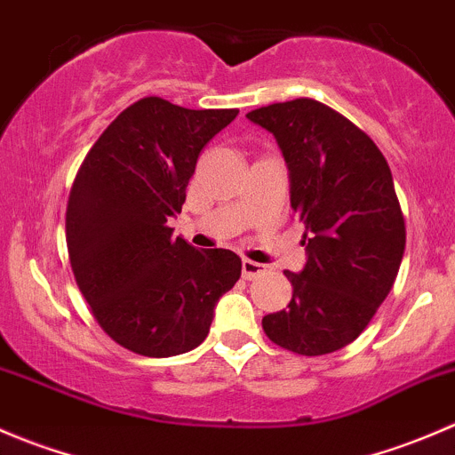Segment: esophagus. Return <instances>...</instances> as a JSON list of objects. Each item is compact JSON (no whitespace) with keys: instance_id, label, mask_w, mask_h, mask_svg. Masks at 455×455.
I'll return each mask as SVG.
<instances>
[{"instance_id":"esophagus-1","label":"esophagus","mask_w":455,"mask_h":455,"mask_svg":"<svg viewBox=\"0 0 455 455\" xmlns=\"http://www.w3.org/2000/svg\"><path fill=\"white\" fill-rule=\"evenodd\" d=\"M266 270L264 264H257L253 259H244L242 261V275H244V279H255L259 277L261 273Z\"/></svg>"}]
</instances>
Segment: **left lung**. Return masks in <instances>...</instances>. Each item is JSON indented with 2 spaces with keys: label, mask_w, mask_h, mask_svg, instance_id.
<instances>
[{
  "label": "left lung",
  "mask_w": 455,
  "mask_h": 455,
  "mask_svg": "<svg viewBox=\"0 0 455 455\" xmlns=\"http://www.w3.org/2000/svg\"><path fill=\"white\" fill-rule=\"evenodd\" d=\"M246 118L282 149L308 255L301 273L283 270L292 299L261 328L295 355H330L368 328L396 282L405 218L392 172L365 132L319 100L273 103Z\"/></svg>",
  "instance_id": "1"
}]
</instances>
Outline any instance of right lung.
I'll return each instance as SVG.
<instances>
[{
    "instance_id": "obj_1",
    "label": "right lung",
    "mask_w": 455,
    "mask_h": 455,
    "mask_svg": "<svg viewBox=\"0 0 455 455\" xmlns=\"http://www.w3.org/2000/svg\"><path fill=\"white\" fill-rule=\"evenodd\" d=\"M240 109H187L145 96L87 151L66 211L72 273L100 328L142 356L185 355L206 339L235 286L233 251L173 240L200 151Z\"/></svg>"
}]
</instances>
